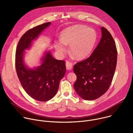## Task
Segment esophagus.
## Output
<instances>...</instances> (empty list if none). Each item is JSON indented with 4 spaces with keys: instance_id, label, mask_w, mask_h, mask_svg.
<instances>
[{
    "instance_id": "esophagus-1",
    "label": "esophagus",
    "mask_w": 133,
    "mask_h": 133,
    "mask_svg": "<svg viewBox=\"0 0 133 133\" xmlns=\"http://www.w3.org/2000/svg\"><path fill=\"white\" fill-rule=\"evenodd\" d=\"M66 69L67 70H71L72 68V65L71 63L68 62H66Z\"/></svg>"
}]
</instances>
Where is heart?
Wrapping results in <instances>:
<instances>
[{
  "label": "heart",
  "instance_id": "heart-1",
  "mask_svg": "<svg viewBox=\"0 0 133 133\" xmlns=\"http://www.w3.org/2000/svg\"><path fill=\"white\" fill-rule=\"evenodd\" d=\"M97 38L96 31L83 25H75L64 29L61 33V41L57 42L55 48L59 55L69 51L77 59H83L91 52Z\"/></svg>",
  "mask_w": 133,
  "mask_h": 133
}]
</instances>
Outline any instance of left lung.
<instances>
[{"label":"left lung","mask_w":133,"mask_h":133,"mask_svg":"<svg viewBox=\"0 0 133 133\" xmlns=\"http://www.w3.org/2000/svg\"><path fill=\"white\" fill-rule=\"evenodd\" d=\"M101 29L102 38L95 49L88 58L74 66L77 76L74 87L85 100H95L104 95L110 85L116 69L115 43L106 28Z\"/></svg>","instance_id":"left-lung-1"}]
</instances>
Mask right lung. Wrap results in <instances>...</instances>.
Returning a JSON list of instances; mask_svg holds the SVG:
<instances>
[{
    "instance_id": "right-lung-1",
    "label": "right lung",
    "mask_w": 133,
    "mask_h": 133,
    "mask_svg": "<svg viewBox=\"0 0 133 133\" xmlns=\"http://www.w3.org/2000/svg\"><path fill=\"white\" fill-rule=\"evenodd\" d=\"M51 24L44 23L28 30L19 42L16 52V69L22 87L32 98L46 102L54 97L66 68L64 61L55 59L50 50L45 51L40 65L31 68L24 61L25 50L29 49L41 33Z\"/></svg>"
}]
</instances>
